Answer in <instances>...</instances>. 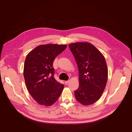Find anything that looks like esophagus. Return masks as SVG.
Returning a JSON list of instances; mask_svg holds the SVG:
<instances>
[{
    "mask_svg": "<svg viewBox=\"0 0 132 132\" xmlns=\"http://www.w3.org/2000/svg\"><path fill=\"white\" fill-rule=\"evenodd\" d=\"M69 82V80L65 81L64 82V83H65V85H68V84Z\"/></svg>",
    "mask_w": 132,
    "mask_h": 132,
    "instance_id": "esophagus-1",
    "label": "esophagus"
}]
</instances>
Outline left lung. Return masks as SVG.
<instances>
[{
	"mask_svg": "<svg viewBox=\"0 0 132 132\" xmlns=\"http://www.w3.org/2000/svg\"><path fill=\"white\" fill-rule=\"evenodd\" d=\"M69 47L79 69V86L74 91L75 98L82 105L93 104L100 98L106 85L108 69L105 59L90 43H71Z\"/></svg>",
	"mask_w": 132,
	"mask_h": 132,
	"instance_id": "8db88e82",
	"label": "left lung"
}]
</instances>
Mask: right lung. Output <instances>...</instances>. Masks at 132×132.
I'll return each mask as SVG.
<instances>
[{
    "label": "right lung",
    "mask_w": 132,
    "mask_h": 132,
    "mask_svg": "<svg viewBox=\"0 0 132 132\" xmlns=\"http://www.w3.org/2000/svg\"><path fill=\"white\" fill-rule=\"evenodd\" d=\"M67 45L48 44L36 47L26 58L23 77L30 95L39 105H52L64 89L54 77L53 63Z\"/></svg>",
    "instance_id": "obj_1"
}]
</instances>
